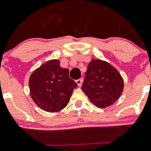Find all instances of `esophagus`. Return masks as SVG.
Segmentation results:
<instances>
[{"mask_svg":"<svg viewBox=\"0 0 151 151\" xmlns=\"http://www.w3.org/2000/svg\"><path fill=\"white\" fill-rule=\"evenodd\" d=\"M83 78H80V79H79V80H76V83H77V85H78V87L81 86L82 83H83Z\"/></svg>","mask_w":151,"mask_h":151,"instance_id":"esophagus-1","label":"esophagus"}]
</instances>
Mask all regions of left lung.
Here are the masks:
<instances>
[{"label":"left lung","instance_id":"obj_1","mask_svg":"<svg viewBox=\"0 0 151 151\" xmlns=\"http://www.w3.org/2000/svg\"><path fill=\"white\" fill-rule=\"evenodd\" d=\"M124 82L119 71L101 59H92L88 63L82 90L90 101L99 108L111 106L120 98Z\"/></svg>","mask_w":151,"mask_h":151}]
</instances>
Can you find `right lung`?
<instances>
[{
	"instance_id": "right-lung-1",
	"label": "right lung",
	"mask_w": 151,
	"mask_h": 151,
	"mask_svg": "<svg viewBox=\"0 0 151 151\" xmlns=\"http://www.w3.org/2000/svg\"><path fill=\"white\" fill-rule=\"evenodd\" d=\"M68 69L52 59L35 69L29 77L30 95L35 104L49 112H58L68 104L77 85L69 78Z\"/></svg>"
}]
</instances>
